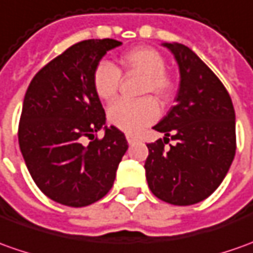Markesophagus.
<instances>
[{
    "instance_id": "34e87169",
    "label": "esophagus",
    "mask_w": 253,
    "mask_h": 253,
    "mask_svg": "<svg viewBox=\"0 0 253 253\" xmlns=\"http://www.w3.org/2000/svg\"><path fill=\"white\" fill-rule=\"evenodd\" d=\"M126 138L128 144H134V142H137V141H138V138H137L135 135H133V134H127Z\"/></svg>"
}]
</instances>
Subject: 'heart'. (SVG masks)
I'll return each mask as SVG.
<instances>
[{
	"label": "heart",
	"mask_w": 253,
	"mask_h": 253,
	"mask_svg": "<svg viewBox=\"0 0 253 253\" xmlns=\"http://www.w3.org/2000/svg\"><path fill=\"white\" fill-rule=\"evenodd\" d=\"M122 69L128 73L144 76L141 94H154L159 101H168L171 95L173 83L166 75L163 55L151 47H138L127 51L120 59ZM122 73L119 68L108 61H101L92 73V85L98 97L111 101L119 91ZM159 116V106L152 97L138 101L119 99L108 109V120L112 126L126 133H137L154 123Z\"/></svg>",
	"instance_id": "heart-1"
}]
</instances>
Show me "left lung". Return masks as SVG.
<instances>
[{
  "label": "left lung",
  "instance_id": "obj_1",
  "mask_svg": "<svg viewBox=\"0 0 253 253\" xmlns=\"http://www.w3.org/2000/svg\"><path fill=\"white\" fill-rule=\"evenodd\" d=\"M176 58L180 87L176 105L156 126L163 140L147 144L149 190L168 204H198L223 181L235 155V112L219 77L183 44H163ZM176 141L164 148L169 137Z\"/></svg>",
  "mask_w": 253,
  "mask_h": 253
}]
</instances>
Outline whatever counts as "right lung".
I'll use <instances>...</instances> for the list:
<instances>
[{"instance_id":"obj_1","label":"right lung","mask_w":253,"mask_h":253,"mask_svg":"<svg viewBox=\"0 0 253 253\" xmlns=\"http://www.w3.org/2000/svg\"><path fill=\"white\" fill-rule=\"evenodd\" d=\"M120 44L112 39L80 41L40 69L26 91L20 152L34 183L58 204L82 208L104 198L128 148L115 126H105L101 140L94 137L106 118L92 73ZM84 138L91 140L88 146Z\"/></svg>"}]
</instances>
